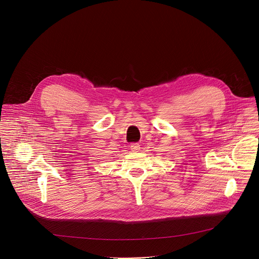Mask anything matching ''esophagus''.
Here are the masks:
<instances>
[{"label":"esophagus","instance_id":"34e87169","mask_svg":"<svg viewBox=\"0 0 259 259\" xmlns=\"http://www.w3.org/2000/svg\"><path fill=\"white\" fill-rule=\"evenodd\" d=\"M130 149L132 152H139L140 150V145L138 143H131Z\"/></svg>","mask_w":259,"mask_h":259}]
</instances>
